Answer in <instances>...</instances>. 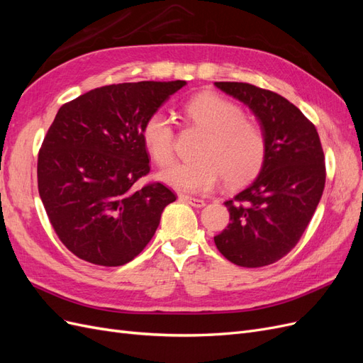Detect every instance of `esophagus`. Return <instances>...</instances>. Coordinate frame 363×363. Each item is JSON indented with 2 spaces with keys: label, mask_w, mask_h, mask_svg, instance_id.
Returning a JSON list of instances; mask_svg holds the SVG:
<instances>
[{
  "label": "esophagus",
  "mask_w": 363,
  "mask_h": 363,
  "mask_svg": "<svg viewBox=\"0 0 363 363\" xmlns=\"http://www.w3.org/2000/svg\"><path fill=\"white\" fill-rule=\"evenodd\" d=\"M180 200H182V201H184V203L191 204V206H194V207H203V206L206 204V203H204V200L194 199V196H188V195H180Z\"/></svg>",
  "instance_id": "34e87169"
}]
</instances>
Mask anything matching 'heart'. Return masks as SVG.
Returning a JSON list of instances; mask_svg holds the SVG:
<instances>
[{
    "label": "heart",
    "instance_id": "obj_1",
    "mask_svg": "<svg viewBox=\"0 0 363 363\" xmlns=\"http://www.w3.org/2000/svg\"><path fill=\"white\" fill-rule=\"evenodd\" d=\"M182 112L191 125L204 131L196 156L191 162H177L160 172L169 188L199 194L211 191L221 177L228 186L252 180L267 157V138L260 125L242 108L216 92L195 94L183 103ZM142 144L159 167L174 157V127L171 119L157 111L147 116L140 128Z\"/></svg>",
    "mask_w": 363,
    "mask_h": 363
}]
</instances>
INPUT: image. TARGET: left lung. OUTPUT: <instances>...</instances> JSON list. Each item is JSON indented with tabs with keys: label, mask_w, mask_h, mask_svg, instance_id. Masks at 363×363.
<instances>
[{
	"label": "left lung",
	"mask_w": 363,
	"mask_h": 363,
	"mask_svg": "<svg viewBox=\"0 0 363 363\" xmlns=\"http://www.w3.org/2000/svg\"><path fill=\"white\" fill-rule=\"evenodd\" d=\"M215 86L251 108L267 138L257 179L225 201L227 228L215 245L235 265L267 267L296 245L320 203L325 163L315 125L281 95L250 83Z\"/></svg>",
	"instance_id": "obj_1"
}]
</instances>
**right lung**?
Wrapping results in <instances>:
<instances>
[{"label": "right lung", "instance_id": "add662e5", "mask_svg": "<svg viewBox=\"0 0 363 363\" xmlns=\"http://www.w3.org/2000/svg\"><path fill=\"white\" fill-rule=\"evenodd\" d=\"M186 84L138 82L96 87L63 104L42 142L38 188L54 232L72 255L121 267L155 236L175 194L150 172L140 128Z\"/></svg>", "mask_w": 363, "mask_h": 363}]
</instances>
